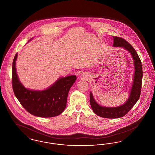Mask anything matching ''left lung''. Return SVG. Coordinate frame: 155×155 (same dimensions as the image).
I'll use <instances>...</instances> for the list:
<instances>
[{
  "mask_svg": "<svg viewBox=\"0 0 155 155\" xmlns=\"http://www.w3.org/2000/svg\"><path fill=\"white\" fill-rule=\"evenodd\" d=\"M113 37L114 39V46L123 47L130 52L133 56L135 65V74L130 97L125 103L120 106L116 107L101 106L96 103L92 93H90L89 101L92 110L97 116L103 118H116L123 117L133 108L140 97L143 77L142 63L134 48L124 38L119 37Z\"/></svg>",
  "mask_w": 155,
  "mask_h": 155,
  "instance_id": "left-lung-1",
  "label": "left lung"
}]
</instances>
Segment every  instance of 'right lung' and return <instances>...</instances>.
<instances>
[{"label": "right lung", "mask_w": 155, "mask_h": 155, "mask_svg": "<svg viewBox=\"0 0 155 155\" xmlns=\"http://www.w3.org/2000/svg\"><path fill=\"white\" fill-rule=\"evenodd\" d=\"M15 54L12 64V87L22 107L37 117H52L60 114L66 107L69 90L77 79L75 75L62 77L52 87L42 91L25 88L19 80L15 70Z\"/></svg>", "instance_id": "1"}]
</instances>
